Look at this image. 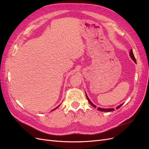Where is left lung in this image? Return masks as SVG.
I'll return each mask as SVG.
<instances>
[{
  "label": "left lung",
  "instance_id": "left-lung-1",
  "mask_svg": "<svg viewBox=\"0 0 149 149\" xmlns=\"http://www.w3.org/2000/svg\"><path fill=\"white\" fill-rule=\"evenodd\" d=\"M129 54H130V58H132V59L134 60V61L135 62V63H136V58H135V56H134V53H133V52H132V50L131 49V50L130 51V53H129ZM86 97H87V99H88V101H89V102L91 104V106H93L94 107H96V106L94 105V104H93L91 102V101L89 100V99L88 98V97L87 96V95H86ZM123 105V104H120V105H119V106H118L116 108H117V109H119V108ZM97 109L99 110V111H104V112H110V111H114V108H110V109H103V108H100V107H97Z\"/></svg>",
  "mask_w": 149,
  "mask_h": 149
}]
</instances>
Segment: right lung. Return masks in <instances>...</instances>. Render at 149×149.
I'll list each match as a JSON object with an SVG mask.
<instances>
[{
	"label": "right lung",
	"instance_id": "right-lung-1",
	"mask_svg": "<svg viewBox=\"0 0 149 149\" xmlns=\"http://www.w3.org/2000/svg\"><path fill=\"white\" fill-rule=\"evenodd\" d=\"M57 107H56V108H55V109H56V108H57ZM55 109H53V110H55ZM53 110H52V111H53Z\"/></svg>",
	"mask_w": 149,
	"mask_h": 149
}]
</instances>
